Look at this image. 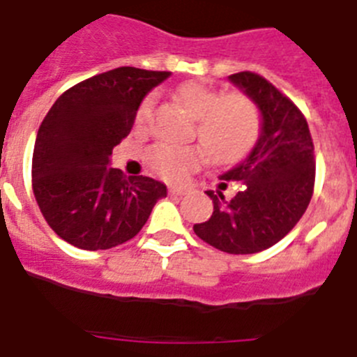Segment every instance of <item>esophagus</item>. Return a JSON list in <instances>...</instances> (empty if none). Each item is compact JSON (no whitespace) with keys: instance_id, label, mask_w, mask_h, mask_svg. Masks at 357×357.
<instances>
[{"instance_id":"1","label":"esophagus","mask_w":357,"mask_h":357,"mask_svg":"<svg viewBox=\"0 0 357 357\" xmlns=\"http://www.w3.org/2000/svg\"><path fill=\"white\" fill-rule=\"evenodd\" d=\"M169 195H175V197H182V195H185V189L184 188H176V185H172V188H169Z\"/></svg>"}]
</instances>
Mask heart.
Segmentation results:
<instances>
[{
  "mask_svg": "<svg viewBox=\"0 0 357 357\" xmlns=\"http://www.w3.org/2000/svg\"><path fill=\"white\" fill-rule=\"evenodd\" d=\"M176 102L197 119L195 135L213 164L227 166L245 159L261 134V118L254 103L241 94L223 96L200 84H185L176 91ZM153 109V96L141 102L135 123L144 125ZM202 150L193 146L159 144L148 153L151 168L168 181H182L202 162Z\"/></svg>",
  "mask_w": 357,
  "mask_h": 357,
  "instance_id": "1",
  "label": "heart"
}]
</instances>
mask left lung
<instances>
[{"label": "left lung", "instance_id": "8db88e82", "mask_svg": "<svg viewBox=\"0 0 357 357\" xmlns=\"http://www.w3.org/2000/svg\"><path fill=\"white\" fill-rule=\"evenodd\" d=\"M261 118L259 139L241 162L220 178L241 182L232 198L206 191L213 200L207 222L195 234L227 254H257L273 247L305 213L314 185V146L302 112L270 82L250 71L229 77Z\"/></svg>", "mask_w": 357, "mask_h": 357}]
</instances>
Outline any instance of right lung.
<instances>
[{
  "mask_svg": "<svg viewBox=\"0 0 357 357\" xmlns=\"http://www.w3.org/2000/svg\"><path fill=\"white\" fill-rule=\"evenodd\" d=\"M172 73L118 68L66 91L37 132L31 178L44 220L82 250H107L134 238L166 184L125 176L110 166L141 102Z\"/></svg>",
  "mask_w": 357,
  "mask_h": 357,
  "instance_id": "right-lung-1",
  "label": "right lung"
}]
</instances>
